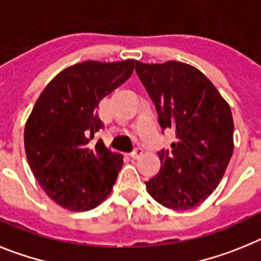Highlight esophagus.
<instances>
[{"instance_id":"esophagus-1","label":"esophagus","mask_w":261,"mask_h":261,"mask_svg":"<svg viewBox=\"0 0 261 261\" xmlns=\"http://www.w3.org/2000/svg\"><path fill=\"white\" fill-rule=\"evenodd\" d=\"M142 155H143V149H142V148H137V149H135V151H134L133 153H131L130 158L131 159H139Z\"/></svg>"}]
</instances>
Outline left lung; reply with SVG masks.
I'll list each match as a JSON object with an SVG mask.
<instances>
[{
	"label": "left lung",
	"instance_id": "left-lung-1",
	"mask_svg": "<svg viewBox=\"0 0 261 261\" xmlns=\"http://www.w3.org/2000/svg\"><path fill=\"white\" fill-rule=\"evenodd\" d=\"M135 65L155 103L159 123L176 135L171 151L159 152L162 168L147 181V190L168 209L196 207L218 187L232 156L230 105L193 65L173 60Z\"/></svg>",
	"mask_w": 261,
	"mask_h": 261
}]
</instances>
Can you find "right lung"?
<instances>
[{
	"label": "right lung",
	"instance_id": "right-lung-1",
	"mask_svg": "<svg viewBox=\"0 0 261 261\" xmlns=\"http://www.w3.org/2000/svg\"><path fill=\"white\" fill-rule=\"evenodd\" d=\"M137 60H88L63 69L36 99L24 126V151L47 196L64 209L88 212L105 201L123 158L98 140L96 108L133 73Z\"/></svg>",
	"mask_w": 261,
	"mask_h": 261
}]
</instances>
